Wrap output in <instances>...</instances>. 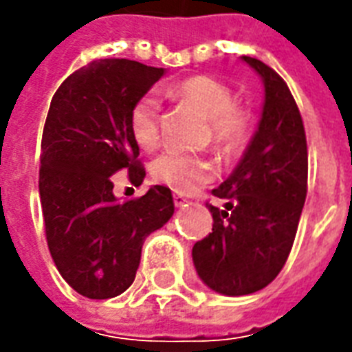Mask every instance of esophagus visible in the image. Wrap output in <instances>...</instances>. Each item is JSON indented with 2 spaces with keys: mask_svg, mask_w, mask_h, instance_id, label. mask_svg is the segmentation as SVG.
I'll return each mask as SVG.
<instances>
[{
  "mask_svg": "<svg viewBox=\"0 0 352 352\" xmlns=\"http://www.w3.org/2000/svg\"><path fill=\"white\" fill-rule=\"evenodd\" d=\"M186 201H188V199L184 198L183 194H175V196H173V204H175L177 207H183Z\"/></svg>",
  "mask_w": 352,
  "mask_h": 352,
  "instance_id": "34e87169",
  "label": "esophagus"
}]
</instances>
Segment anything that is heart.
<instances>
[{
  "label": "heart",
  "mask_w": 352,
  "mask_h": 352,
  "mask_svg": "<svg viewBox=\"0 0 352 352\" xmlns=\"http://www.w3.org/2000/svg\"><path fill=\"white\" fill-rule=\"evenodd\" d=\"M173 101L186 103L206 116L207 139L224 156L239 153L252 131L249 109L234 101V92L224 82L209 75H192L168 87ZM128 126L133 141L143 151H153L160 141V101L154 94H143L131 105ZM217 175L213 158L168 148L154 160L153 177L179 194H190L211 183Z\"/></svg>",
  "instance_id": "1"
}]
</instances>
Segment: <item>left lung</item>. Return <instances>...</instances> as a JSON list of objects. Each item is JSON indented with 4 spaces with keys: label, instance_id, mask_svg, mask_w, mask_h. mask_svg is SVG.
Segmentation results:
<instances>
[{
    "label": "left lung",
    "instance_id": "8db88e82",
    "mask_svg": "<svg viewBox=\"0 0 352 352\" xmlns=\"http://www.w3.org/2000/svg\"><path fill=\"white\" fill-rule=\"evenodd\" d=\"M265 88L258 131L234 173L207 204L213 228L192 249L196 272L214 292L245 296L272 283L287 262L307 196V141L287 82L256 58L243 56Z\"/></svg>",
    "mask_w": 352,
    "mask_h": 352
}]
</instances>
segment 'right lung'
I'll return each mask as SVG.
<instances>
[{
  "mask_svg": "<svg viewBox=\"0 0 352 352\" xmlns=\"http://www.w3.org/2000/svg\"><path fill=\"white\" fill-rule=\"evenodd\" d=\"M162 75V67L135 60H96L69 75L50 101L39 168L45 236L60 275L90 300L130 287L145 237L175 209L162 184L124 201L113 194L118 171L135 186L145 179L128 116Z\"/></svg>",
  "mask_w": 352,
  "mask_h": 352,
  "instance_id": "obj_1",
  "label": "right lung"
}]
</instances>
